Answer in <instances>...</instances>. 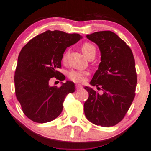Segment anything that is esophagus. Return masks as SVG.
Masks as SVG:
<instances>
[{
    "instance_id": "esophagus-1",
    "label": "esophagus",
    "mask_w": 151,
    "mask_h": 151,
    "mask_svg": "<svg viewBox=\"0 0 151 151\" xmlns=\"http://www.w3.org/2000/svg\"><path fill=\"white\" fill-rule=\"evenodd\" d=\"M76 88H77V89H82L83 88V86L80 84H76Z\"/></svg>"
}]
</instances>
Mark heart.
<instances>
[{
	"label": "heart",
	"instance_id": "1",
	"mask_svg": "<svg viewBox=\"0 0 151 151\" xmlns=\"http://www.w3.org/2000/svg\"><path fill=\"white\" fill-rule=\"evenodd\" d=\"M81 50L83 54L88 58L92 55H96V48L93 44L90 43H85L81 47ZM67 54H65L63 56V60L66 59ZM88 75V73L86 71H80L72 70H70L68 73V78L73 82L76 83H83L86 81V76Z\"/></svg>",
	"mask_w": 151,
	"mask_h": 151
}]
</instances>
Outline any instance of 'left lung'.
I'll return each mask as SVG.
<instances>
[{
    "mask_svg": "<svg viewBox=\"0 0 151 151\" xmlns=\"http://www.w3.org/2000/svg\"><path fill=\"white\" fill-rule=\"evenodd\" d=\"M86 37L101 50V62L91 84L102 93L84 87L89 95L84 103L85 115L97 126H116L126 116L135 96L137 74L133 54L126 42L110 30Z\"/></svg>",
    "mask_w": 151,
    "mask_h": 151,
    "instance_id": "left-lung-1",
    "label": "left lung"
}]
</instances>
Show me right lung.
<instances>
[{"label": "right lung", "instance_id": "1", "mask_svg": "<svg viewBox=\"0 0 151 151\" xmlns=\"http://www.w3.org/2000/svg\"><path fill=\"white\" fill-rule=\"evenodd\" d=\"M81 38L78 33L47 30L22 48L15 72V91L23 113L31 121H53L61 113L67 95L75 92L71 81L58 88L49 86V81L53 77L65 80V76L58 70L61 68L63 53Z\"/></svg>", "mask_w": 151, "mask_h": 151}]
</instances>
